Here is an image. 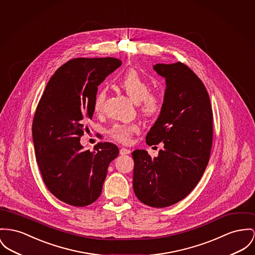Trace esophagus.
Segmentation results:
<instances>
[{"label": "esophagus", "mask_w": 255, "mask_h": 255, "mask_svg": "<svg viewBox=\"0 0 255 255\" xmlns=\"http://www.w3.org/2000/svg\"><path fill=\"white\" fill-rule=\"evenodd\" d=\"M120 153L123 154V155L128 154V153H130V150H128V149H127V148H122V149L120 150Z\"/></svg>", "instance_id": "1"}]
</instances>
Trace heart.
Masks as SVG:
<instances>
[{"label": "heart", "instance_id": "heart-1", "mask_svg": "<svg viewBox=\"0 0 255 255\" xmlns=\"http://www.w3.org/2000/svg\"><path fill=\"white\" fill-rule=\"evenodd\" d=\"M120 88L129 97L132 102L138 104L141 112L147 116H155L161 110V98L150 92V84L136 70L131 69L122 75L118 80ZM105 101V91L100 90L94 101V109L96 112H101ZM139 131V127L136 124H117L113 126L109 133L115 140L128 143L130 137Z\"/></svg>", "mask_w": 255, "mask_h": 255}]
</instances>
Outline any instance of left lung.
<instances>
[{
  "mask_svg": "<svg viewBox=\"0 0 255 255\" xmlns=\"http://www.w3.org/2000/svg\"><path fill=\"white\" fill-rule=\"evenodd\" d=\"M153 68L166 88L146 143L162 142L163 149L154 157L145 150L132 152L133 190L142 203L164 208L184 199L200 181L212 149L213 111L202 81L186 65L155 64Z\"/></svg>",
  "mask_w": 255,
  "mask_h": 255,
  "instance_id": "left-lung-1",
  "label": "left lung"
}]
</instances>
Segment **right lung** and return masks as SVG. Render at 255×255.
Here are the masks:
<instances>
[{"mask_svg": "<svg viewBox=\"0 0 255 255\" xmlns=\"http://www.w3.org/2000/svg\"><path fill=\"white\" fill-rule=\"evenodd\" d=\"M121 65L115 58L72 59L52 75L38 102L32 128L36 162L49 191L71 206L100 197L109 163L119 154L109 142L84 150L80 137L94 115L98 86Z\"/></svg>", "mask_w": 255, "mask_h": 255, "instance_id": "1", "label": "right lung"}]
</instances>
